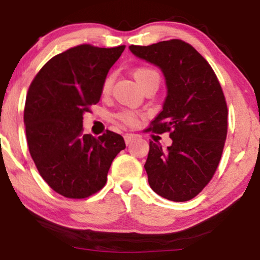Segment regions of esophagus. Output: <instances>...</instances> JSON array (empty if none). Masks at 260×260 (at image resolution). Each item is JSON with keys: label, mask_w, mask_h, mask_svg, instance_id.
<instances>
[{"label": "esophagus", "mask_w": 260, "mask_h": 260, "mask_svg": "<svg viewBox=\"0 0 260 260\" xmlns=\"http://www.w3.org/2000/svg\"><path fill=\"white\" fill-rule=\"evenodd\" d=\"M136 138H137V136H136V135H134V134H126L125 136H124V140H125L126 144L133 143V142L136 140Z\"/></svg>", "instance_id": "esophagus-1"}]
</instances>
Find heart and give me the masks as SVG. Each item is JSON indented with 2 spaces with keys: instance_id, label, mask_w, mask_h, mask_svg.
Returning a JSON list of instances; mask_svg holds the SVG:
<instances>
[{
  "instance_id": "1",
  "label": "heart",
  "mask_w": 260,
  "mask_h": 260,
  "mask_svg": "<svg viewBox=\"0 0 260 260\" xmlns=\"http://www.w3.org/2000/svg\"><path fill=\"white\" fill-rule=\"evenodd\" d=\"M133 76L142 88H143L147 84L152 83V81H156V83H158L159 81V74L156 72L154 69H151V67H148V66L136 67V69L134 70ZM112 81H113L112 76H108L105 78L104 83H103V86H102L103 93L104 94L109 93L110 90H111ZM120 118L127 124H134L136 122V115L133 112H124L120 115Z\"/></svg>"
}]
</instances>
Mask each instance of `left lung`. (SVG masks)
<instances>
[{
  "mask_svg": "<svg viewBox=\"0 0 260 260\" xmlns=\"http://www.w3.org/2000/svg\"><path fill=\"white\" fill-rule=\"evenodd\" d=\"M137 58L162 71L167 97L148 130L169 133L163 149L149 143L144 168L151 189L170 201L197 197L214 175L227 135V105L214 71L194 47L182 40L150 46L131 45Z\"/></svg>",
  "mask_w": 260,
  "mask_h": 260,
  "instance_id": "1",
  "label": "left lung"
}]
</instances>
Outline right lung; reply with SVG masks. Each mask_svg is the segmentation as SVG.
Wrapping results in <instances>:
<instances>
[{"label":"right lung","mask_w":260,"mask_h":260,"mask_svg":"<svg viewBox=\"0 0 260 260\" xmlns=\"http://www.w3.org/2000/svg\"><path fill=\"white\" fill-rule=\"evenodd\" d=\"M125 46L80 45L53 58L28 90L23 120L31 158L48 186L70 199H84L105 186L113 158L125 142L106 130L83 134V116L101 101L109 70Z\"/></svg>","instance_id":"obj_1"}]
</instances>
